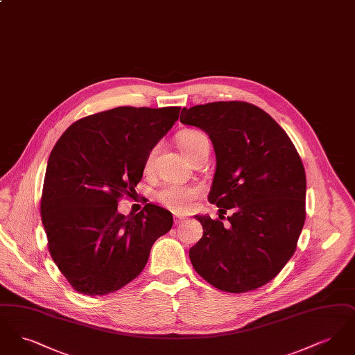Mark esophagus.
<instances>
[{
    "mask_svg": "<svg viewBox=\"0 0 355 355\" xmlns=\"http://www.w3.org/2000/svg\"><path fill=\"white\" fill-rule=\"evenodd\" d=\"M185 220L186 217H184V216H175V217H174L175 225H178V223H181V222H184Z\"/></svg>",
    "mask_w": 355,
    "mask_h": 355,
    "instance_id": "obj_1",
    "label": "esophagus"
}]
</instances>
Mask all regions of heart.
<instances>
[{"instance_id":"obj_1","label":"heart","mask_w":355,"mask_h":355,"mask_svg":"<svg viewBox=\"0 0 355 355\" xmlns=\"http://www.w3.org/2000/svg\"><path fill=\"white\" fill-rule=\"evenodd\" d=\"M178 145L190 159L194 154L209 148V139L202 132L189 129L178 135ZM153 153L148 157L146 166L152 164ZM200 187L193 185L168 184L157 193V201L175 213H184L190 209L193 201L198 197Z\"/></svg>"}]
</instances>
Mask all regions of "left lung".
Returning a JSON list of instances; mask_svg holds the SVG:
<instances>
[{"label":"left lung","mask_w":355,"mask_h":355,"mask_svg":"<svg viewBox=\"0 0 355 355\" xmlns=\"http://www.w3.org/2000/svg\"><path fill=\"white\" fill-rule=\"evenodd\" d=\"M181 122L207 133L216 152L209 202L233 209L227 227L196 216L203 236L190 250L193 268L223 291L266 285L293 257L304 227L306 175L286 132L249 102L184 107Z\"/></svg>","instance_id":"left-lung-1"}]
</instances>
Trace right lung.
Segmentation results:
<instances>
[{"label":"right lung","mask_w":355,"mask_h":355,"mask_svg":"<svg viewBox=\"0 0 355 355\" xmlns=\"http://www.w3.org/2000/svg\"><path fill=\"white\" fill-rule=\"evenodd\" d=\"M181 107L121 106L71 123L51 150L41 197V218L51 258L69 284L105 295L144 270L153 243L173 226L164 207L119 214L148 157L178 119Z\"/></svg>","instance_id":"obj_1"}]
</instances>
